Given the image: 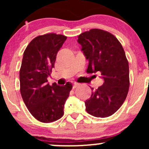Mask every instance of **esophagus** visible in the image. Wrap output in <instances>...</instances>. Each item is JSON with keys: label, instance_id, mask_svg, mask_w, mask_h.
<instances>
[{"label": "esophagus", "instance_id": "obj_1", "mask_svg": "<svg viewBox=\"0 0 149 149\" xmlns=\"http://www.w3.org/2000/svg\"><path fill=\"white\" fill-rule=\"evenodd\" d=\"M78 83H74V84H73V89H75L76 88L77 86H78Z\"/></svg>", "mask_w": 149, "mask_h": 149}]
</instances>
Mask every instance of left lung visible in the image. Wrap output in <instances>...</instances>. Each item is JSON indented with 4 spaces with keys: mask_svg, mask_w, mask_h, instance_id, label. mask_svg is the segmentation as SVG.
Listing matches in <instances>:
<instances>
[{
    "mask_svg": "<svg viewBox=\"0 0 149 149\" xmlns=\"http://www.w3.org/2000/svg\"><path fill=\"white\" fill-rule=\"evenodd\" d=\"M78 42L89 61L87 73L99 71L104 81L96 90L91 88V97L85 102L86 111L109 117L122 106L129 91V64L123 47L113 34L98 29L80 34Z\"/></svg>",
    "mask_w": 149,
    "mask_h": 149,
    "instance_id": "obj_1",
    "label": "left lung"
}]
</instances>
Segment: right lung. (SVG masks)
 Listing matches in <instances>:
<instances>
[{"instance_id": "1", "label": "right lung", "mask_w": 149, "mask_h": 149, "mask_svg": "<svg viewBox=\"0 0 149 149\" xmlns=\"http://www.w3.org/2000/svg\"><path fill=\"white\" fill-rule=\"evenodd\" d=\"M67 37L54 33L36 37L24 52L19 71L20 92L26 107L40 122L52 123L64 115V107L73 86L54 83L47 77L54 67L57 54Z\"/></svg>"}]
</instances>
